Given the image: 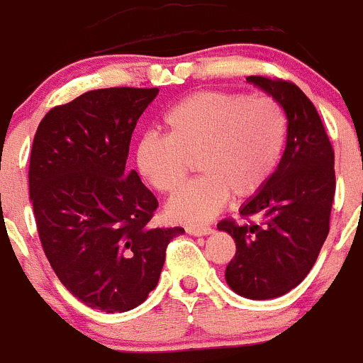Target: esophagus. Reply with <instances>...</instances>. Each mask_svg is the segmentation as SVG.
<instances>
[{
    "label": "esophagus",
    "mask_w": 363,
    "mask_h": 363,
    "mask_svg": "<svg viewBox=\"0 0 363 363\" xmlns=\"http://www.w3.org/2000/svg\"><path fill=\"white\" fill-rule=\"evenodd\" d=\"M185 230H187L189 234H192V236H207V234H213V229H211V227L189 225Z\"/></svg>",
    "instance_id": "1"
}]
</instances>
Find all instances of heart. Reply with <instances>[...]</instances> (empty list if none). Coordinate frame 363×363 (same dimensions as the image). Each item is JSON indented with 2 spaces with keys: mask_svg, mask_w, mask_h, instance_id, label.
<instances>
[{
  "mask_svg": "<svg viewBox=\"0 0 363 363\" xmlns=\"http://www.w3.org/2000/svg\"><path fill=\"white\" fill-rule=\"evenodd\" d=\"M167 136L140 140L136 163L156 191L174 194L198 162L201 178L179 191L167 214L174 221L203 223L230 196H256L277 172L287 138V116L272 96L201 91L184 98L163 118Z\"/></svg>",
  "mask_w": 363,
  "mask_h": 363,
  "instance_id": "b5f03b06",
  "label": "heart"
}]
</instances>
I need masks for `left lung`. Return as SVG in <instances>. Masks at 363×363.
I'll list each match as a JSON object with an SVG mask.
<instances>
[{"label": "left lung", "instance_id": "1", "mask_svg": "<svg viewBox=\"0 0 363 363\" xmlns=\"http://www.w3.org/2000/svg\"><path fill=\"white\" fill-rule=\"evenodd\" d=\"M280 101L287 116V142L267 185L240 207L252 223L223 220L236 255L225 269L227 285L249 300H271L294 289L309 274L329 234L335 200V152L318 112L294 83L249 76Z\"/></svg>", "mask_w": 363, "mask_h": 363}]
</instances>
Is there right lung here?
Segmentation results:
<instances>
[{
  "mask_svg": "<svg viewBox=\"0 0 363 363\" xmlns=\"http://www.w3.org/2000/svg\"><path fill=\"white\" fill-rule=\"evenodd\" d=\"M158 89H98L45 114L34 136L28 192L50 267L91 309L125 313L158 285L182 227L149 221L158 200L125 171L136 121Z\"/></svg>",
  "mask_w": 363,
  "mask_h": 363,
  "instance_id": "1",
  "label": "right lung"
}]
</instances>
